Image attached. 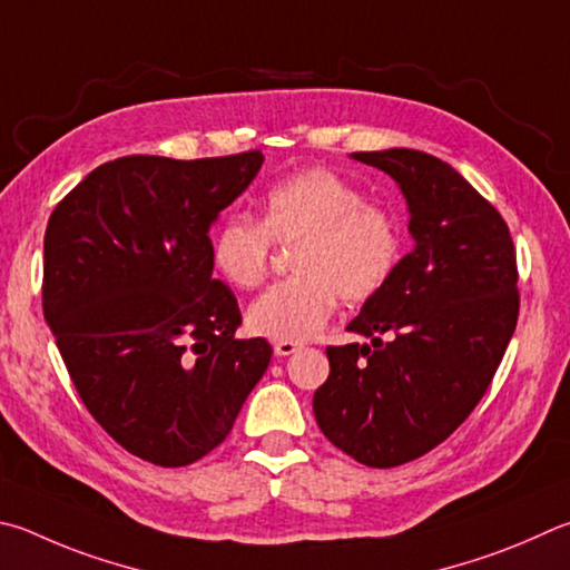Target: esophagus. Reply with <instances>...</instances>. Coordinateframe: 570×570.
Returning a JSON list of instances; mask_svg holds the SVG:
<instances>
[{"instance_id":"obj_1","label":"esophagus","mask_w":570,"mask_h":570,"mask_svg":"<svg viewBox=\"0 0 570 570\" xmlns=\"http://www.w3.org/2000/svg\"><path fill=\"white\" fill-rule=\"evenodd\" d=\"M304 344H298V341H276L274 344V351H276V356H292V354H296L298 348H302Z\"/></svg>"}]
</instances>
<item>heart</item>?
I'll return each mask as SVG.
<instances>
[{
    "label": "heart",
    "instance_id": "1",
    "mask_svg": "<svg viewBox=\"0 0 570 570\" xmlns=\"http://www.w3.org/2000/svg\"><path fill=\"white\" fill-rule=\"evenodd\" d=\"M274 244L292 246V272L246 312L256 336L306 341L336 312V298L364 304L391 282L403 256V226L389 206L328 169H304L274 184L262 222L232 214L212 236V264L236 288L266 278Z\"/></svg>",
    "mask_w": 570,
    "mask_h": 570
}]
</instances>
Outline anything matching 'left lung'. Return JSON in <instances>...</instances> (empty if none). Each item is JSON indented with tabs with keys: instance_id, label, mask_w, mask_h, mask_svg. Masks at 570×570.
Masks as SVG:
<instances>
[{
	"instance_id": "obj_1",
	"label": "left lung",
	"mask_w": 570,
	"mask_h": 570,
	"mask_svg": "<svg viewBox=\"0 0 570 570\" xmlns=\"http://www.w3.org/2000/svg\"><path fill=\"white\" fill-rule=\"evenodd\" d=\"M396 179L413 252L346 326L371 344L328 346L314 393L318 429L371 469L446 441L489 391L519 321L509 226L446 161L416 149L356 151Z\"/></svg>"
}]
</instances>
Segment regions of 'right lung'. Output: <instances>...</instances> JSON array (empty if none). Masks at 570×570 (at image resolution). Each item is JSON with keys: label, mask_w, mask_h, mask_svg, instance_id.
Listing matches in <instances>:
<instances>
[{"label": "right lung", "mask_w": 570, "mask_h": 570, "mask_svg": "<svg viewBox=\"0 0 570 570\" xmlns=\"http://www.w3.org/2000/svg\"><path fill=\"white\" fill-rule=\"evenodd\" d=\"M262 161L134 154L49 216L45 318L81 403L141 461L179 469L214 451L272 361L266 338L234 336L242 312L212 276L209 239Z\"/></svg>", "instance_id": "right-lung-1"}]
</instances>
